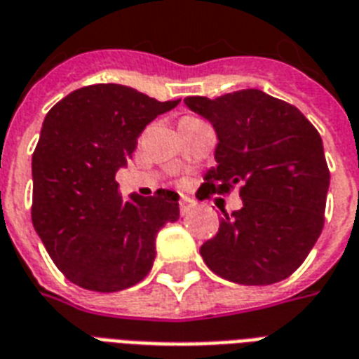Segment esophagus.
I'll return each mask as SVG.
<instances>
[{
  "label": "esophagus",
  "instance_id": "1",
  "mask_svg": "<svg viewBox=\"0 0 359 359\" xmlns=\"http://www.w3.org/2000/svg\"><path fill=\"white\" fill-rule=\"evenodd\" d=\"M194 207H196V203L194 201H190V199H182L179 203V209H180V215L182 216H188L194 210Z\"/></svg>",
  "mask_w": 359,
  "mask_h": 359
}]
</instances>
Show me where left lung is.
I'll use <instances>...</instances> for the list:
<instances>
[{
    "mask_svg": "<svg viewBox=\"0 0 359 359\" xmlns=\"http://www.w3.org/2000/svg\"><path fill=\"white\" fill-rule=\"evenodd\" d=\"M218 137L216 168L198 194H228L239 186L243 207L220 220L201 246L218 277L246 286L280 283L313 250L324 228L330 169L322 137L299 109L262 90L209 100L186 97Z\"/></svg>",
    "mask_w": 359,
    "mask_h": 359,
    "instance_id": "left-lung-1",
    "label": "left lung"
}]
</instances>
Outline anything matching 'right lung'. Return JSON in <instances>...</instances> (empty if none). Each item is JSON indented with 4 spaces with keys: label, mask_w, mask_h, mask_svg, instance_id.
Masks as SVG:
<instances>
[{
    "label": "right lung",
    "mask_w": 359,
    "mask_h": 359,
    "mask_svg": "<svg viewBox=\"0 0 359 359\" xmlns=\"http://www.w3.org/2000/svg\"><path fill=\"white\" fill-rule=\"evenodd\" d=\"M177 105L122 84H92L45 116L32 158V220L52 262L76 286L120 292L152 269L156 235L179 220V194L122 199L114 175L147 124Z\"/></svg>",
    "instance_id": "add662e5"
}]
</instances>
